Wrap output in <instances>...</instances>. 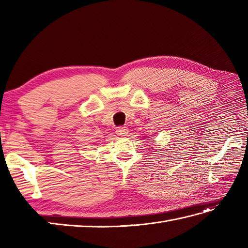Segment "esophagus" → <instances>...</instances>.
<instances>
[{
    "instance_id": "esophagus-1",
    "label": "esophagus",
    "mask_w": 248,
    "mask_h": 248,
    "mask_svg": "<svg viewBox=\"0 0 248 248\" xmlns=\"http://www.w3.org/2000/svg\"><path fill=\"white\" fill-rule=\"evenodd\" d=\"M128 129L125 127H119L117 128V130H116V134H117L118 136H125L128 134Z\"/></svg>"
}]
</instances>
